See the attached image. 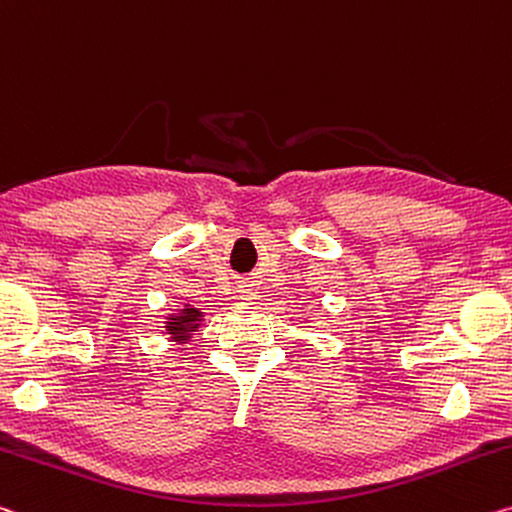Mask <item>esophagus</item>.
Masks as SVG:
<instances>
[{
  "label": "esophagus",
  "instance_id": "1",
  "mask_svg": "<svg viewBox=\"0 0 512 512\" xmlns=\"http://www.w3.org/2000/svg\"><path fill=\"white\" fill-rule=\"evenodd\" d=\"M237 294H239V298H241V303H255V298H257L255 282L243 280L241 285H239V289H237Z\"/></svg>",
  "mask_w": 512,
  "mask_h": 512
}]
</instances>
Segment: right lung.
Listing matches in <instances>:
<instances>
[{"label": "right lung", "mask_w": 512, "mask_h": 512, "mask_svg": "<svg viewBox=\"0 0 512 512\" xmlns=\"http://www.w3.org/2000/svg\"><path fill=\"white\" fill-rule=\"evenodd\" d=\"M164 330L170 342L186 346L191 342V337L196 335L198 328L205 323V312H200L198 307L186 303L182 310H173L164 316Z\"/></svg>", "instance_id": "1"}]
</instances>
